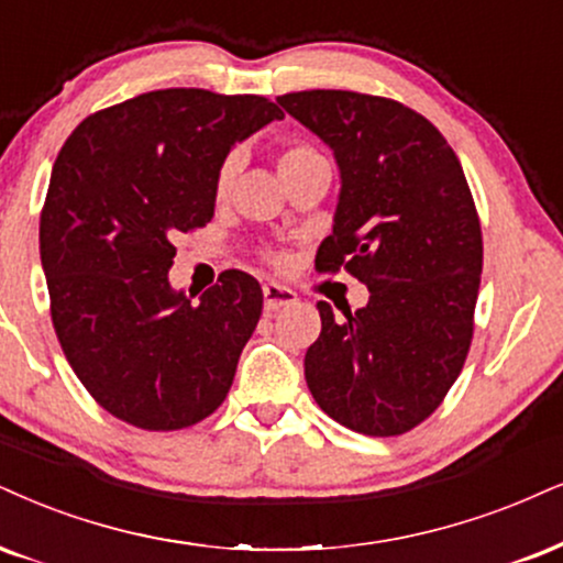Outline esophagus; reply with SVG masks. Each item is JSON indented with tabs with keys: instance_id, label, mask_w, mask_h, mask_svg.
<instances>
[{
	"instance_id": "esophagus-1",
	"label": "esophagus",
	"mask_w": 563,
	"mask_h": 563,
	"mask_svg": "<svg viewBox=\"0 0 563 563\" xmlns=\"http://www.w3.org/2000/svg\"><path fill=\"white\" fill-rule=\"evenodd\" d=\"M297 302V295L292 292L289 287H282V284H263V305H266L268 313H274V310L279 308H287V305H295Z\"/></svg>"
}]
</instances>
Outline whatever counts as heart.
<instances>
[{
    "mask_svg": "<svg viewBox=\"0 0 563 563\" xmlns=\"http://www.w3.org/2000/svg\"><path fill=\"white\" fill-rule=\"evenodd\" d=\"M313 158H321V154H318L313 145H308V143H292V145H287V148H284L282 154H279V169H282V175H287V172L297 169V166L313 162ZM234 169H238V164H234L232 156L221 162L219 175H217V192H219V196H227L229 187H232ZM268 258H271V261H279V255L268 253Z\"/></svg>",
    "mask_w": 563,
    "mask_h": 563,
    "instance_id": "heart-1",
    "label": "heart"
}]
</instances>
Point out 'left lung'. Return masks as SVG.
I'll return each mask as SVG.
<instances>
[{
  "instance_id": "8db88e82",
  "label": "left lung",
  "mask_w": 563,
  "mask_h": 563,
  "mask_svg": "<svg viewBox=\"0 0 563 563\" xmlns=\"http://www.w3.org/2000/svg\"><path fill=\"white\" fill-rule=\"evenodd\" d=\"M334 148L342 192L316 268H344L365 308L318 302L321 336L305 380L329 418L363 435H401L439 409L467 360L483 232L460 158L426 117L355 90L276 99Z\"/></svg>"
}]
</instances>
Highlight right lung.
I'll return each instance as SVG.
<instances>
[{
    "instance_id": "add662e5",
    "label": "right lung",
    "mask_w": 563,
    "mask_h": 563,
    "mask_svg": "<svg viewBox=\"0 0 563 563\" xmlns=\"http://www.w3.org/2000/svg\"><path fill=\"white\" fill-rule=\"evenodd\" d=\"M284 112L263 96L141 93L88 114L62 145L41 208V266L69 367L99 405L143 430L217 412L263 310L229 268L200 302L169 287L177 234L213 219L234 143Z\"/></svg>"
}]
</instances>
